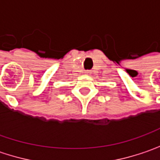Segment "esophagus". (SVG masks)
<instances>
[{
    "label": "esophagus",
    "instance_id": "obj_1",
    "mask_svg": "<svg viewBox=\"0 0 160 160\" xmlns=\"http://www.w3.org/2000/svg\"><path fill=\"white\" fill-rule=\"evenodd\" d=\"M84 74H85V75H91V71H90V70H85V71H84Z\"/></svg>",
    "mask_w": 160,
    "mask_h": 160
}]
</instances>
